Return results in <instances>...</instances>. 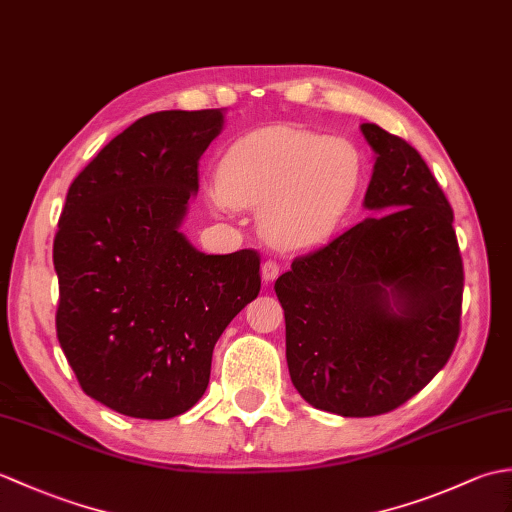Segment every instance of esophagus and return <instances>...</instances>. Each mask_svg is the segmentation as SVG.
I'll list each match as a JSON object with an SVG mask.
<instances>
[{
  "label": "esophagus",
  "mask_w": 512,
  "mask_h": 512,
  "mask_svg": "<svg viewBox=\"0 0 512 512\" xmlns=\"http://www.w3.org/2000/svg\"><path fill=\"white\" fill-rule=\"evenodd\" d=\"M279 273H281V266L277 262H273V259H268V262L262 264V277L266 284L268 281H275L279 277Z\"/></svg>",
  "instance_id": "esophagus-1"
}]
</instances>
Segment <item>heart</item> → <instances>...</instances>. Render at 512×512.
I'll return each mask as SVG.
<instances>
[{"label":"heart","instance_id":"b5f03b06","mask_svg":"<svg viewBox=\"0 0 512 512\" xmlns=\"http://www.w3.org/2000/svg\"><path fill=\"white\" fill-rule=\"evenodd\" d=\"M361 182L363 158L347 138L268 125L224 151L213 204L259 209V233L270 246L306 250L341 226Z\"/></svg>","mask_w":512,"mask_h":512}]
</instances>
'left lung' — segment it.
I'll return each instance as SVG.
<instances>
[{
	"mask_svg": "<svg viewBox=\"0 0 512 512\" xmlns=\"http://www.w3.org/2000/svg\"><path fill=\"white\" fill-rule=\"evenodd\" d=\"M378 217L292 259L275 281L292 385L345 418L394 411L447 365L460 336L464 266L447 195L407 140L361 125Z\"/></svg>",
	"mask_w": 512,
	"mask_h": 512,
	"instance_id": "8db88e82",
	"label": "left lung"
}]
</instances>
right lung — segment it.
I'll list each match as a JSON object with an SVG mask.
<instances>
[{"instance_id":"right-lung-1","label":"right lung","mask_w":512,"mask_h":512,"mask_svg":"<svg viewBox=\"0 0 512 512\" xmlns=\"http://www.w3.org/2000/svg\"><path fill=\"white\" fill-rule=\"evenodd\" d=\"M220 110L156 112L74 178L54 235L57 336L81 389L167 420L209 385L213 347L262 288L257 250L204 255L178 226Z\"/></svg>"}]
</instances>
